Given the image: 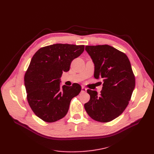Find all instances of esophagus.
Segmentation results:
<instances>
[{
    "instance_id": "1",
    "label": "esophagus",
    "mask_w": 154,
    "mask_h": 154,
    "mask_svg": "<svg viewBox=\"0 0 154 154\" xmlns=\"http://www.w3.org/2000/svg\"><path fill=\"white\" fill-rule=\"evenodd\" d=\"M86 91H87V88H86L85 87L82 86V91H81V92H83V93H84V92H86Z\"/></svg>"
}]
</instances>
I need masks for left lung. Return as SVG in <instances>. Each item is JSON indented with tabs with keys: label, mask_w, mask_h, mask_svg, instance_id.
<instances>
[{
	"label": "left lung",
	"mask_w": 154,
	"mask_h": 154,
	"mask_svg": "<svg viewBox=\"0 0 154 154\" xmlns=\"http://www.w3.org/2000/svg\"><path fill=\"white\" fill-rule=\"evenodd\" d=\"M95 66L94 77L103 80L100 94L90 89L84 108L92 119L109 122L125 110L131 99L135 79L127 56L109 45H86ZM102 84V82H100Z\"/></svg>",
	"instance_id": "8db88e82"
}]
</instances>
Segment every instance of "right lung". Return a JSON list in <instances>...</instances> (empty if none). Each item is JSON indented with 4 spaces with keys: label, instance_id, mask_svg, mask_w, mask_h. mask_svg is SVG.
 Instances as JSON below:
<instances>
[{
    "label": "right lung",
    "instance_id": "add662e5",
    "mask_svg": "<svg viewBox=\"0 0 154 154\" xmlns=\"http://www.w3.org/2000/svg\"><path fill=\"white\" fill-rule=\"evenodd\" d=\"M84 51V45L56 44L40 48L32 57L24 76L27 99L34 114L45 122L66 116L72 99L81 91L77 83L61 88L60 79Z\"/></svg>",
    "mask_w": 154,
    "mask_h": 154
}]
</instances>
